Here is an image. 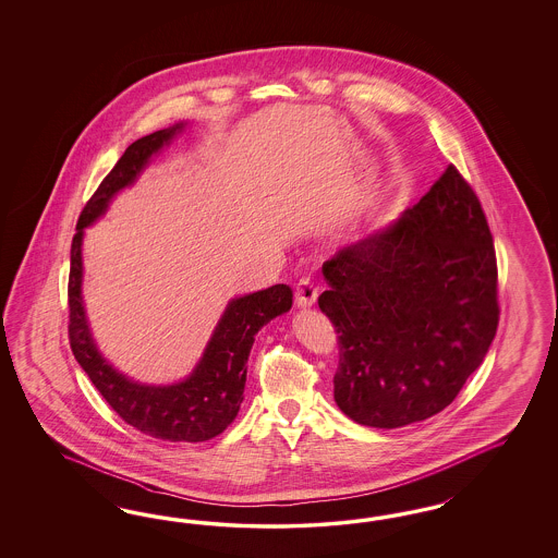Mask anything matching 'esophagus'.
Here are the masks:
<instances>
[{
    "label": "esophagus",
    "instance_id": "34e87169",
    "mask_svg": "<svg viewBox=\"0 0 558 558\" xmlns=\"http://www.w3.org/2000/svg\"><path fill=\"white\" fill-rule=\"evenodd\" d=\"M317 296H319V290L315 288V284L311 280H301L296 284V292H294V303L299 308H308L313 304L317 303Z\"/></svg>",
    "mask_w": 558,
    "mask_h": 558
}]
</instances>
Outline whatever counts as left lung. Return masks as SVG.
Returning a JSON list of instances; mask_svg holds the SVG:
<instances>
[{
    "label": "left lung",
    "instance_id": "obj_1",
    "mask_svg": "<svg viewBox=\"0 0 558 558\" xmlns=\"http://www.w3.org/2000/svg\"><path fill=\"white\" fill-rule=\"evenodd\" d=\"M339 333L333 397L368 427L423 422L457 399L499 323L485 213L454 166L413 208L323 264Z\"/></svg>",
    "mask_w": 558,
    "mask_h": 558
}]
</instances>
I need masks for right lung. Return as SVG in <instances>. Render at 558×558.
<instances>
[{"instance_id":"right-lung-1","label":"right lung","mask_w":558,"mask_h":558,"mask_svg":"<svg viewBox=\"0 0 558 558\" xmlns=\"http://www.w3.org/2000/svg\"><path fill=\"white\" fill-rule=\"evenodd\" d=\"M186 124L178 122L135 141L85 204L71 243L69 341L75 360L94 387L129 425L157 439L206 441L222 434L235 420L243 401L247 357L255 336L266 323L290 311V287L276 284L231 299L194 371L184 380L171 385H145L133 380L101 355L89 329L82 294L85 229L106 215L120 190L133 186L151 163L153 155L168 147Z\"/></svg>"}]
</instances>
